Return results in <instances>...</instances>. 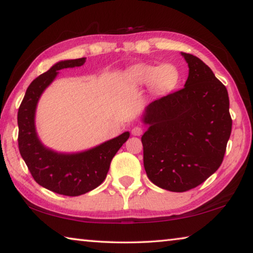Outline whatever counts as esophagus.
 Wrapping results in <instances>:
<instances>
[{"label": "esophagus", "mask_w": 253, "mask_h": 253, "mask_svg": "<svg viewBox=\"0 0 253 253\" xmlns=\"http://www.w3.org/2000/svg\"><path fill=\"white\" fill-rule=\"evenodd\" d=\"M142 134H143V128H142V127L135 126V127L131 129V135H134V136H140Z\"/></svg>", "instance_id": "esophagus-1"}]
</instances>
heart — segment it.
Wrapping results in <instances>:
<instances>
[{
  "label": "heart",
  "mask_w": 253,
  "mask_h": 253,
  "mask_svg": "<svg viewBox=\"0 0 253 253\" xmlns=\"http://www.w3.org/2000/svg\"><path fill=\"white\" fill-rule=\"evenodd\" d=\"M124 83L128 87L137 88L151 84L152 90L162 95L174 90L179 83V71L174 65L162 66L137 65L128 69L124 75Z\"/></svg>",
  "instance_id": "obj_1"
}]
</instances>
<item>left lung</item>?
<instances>
[{"mask_svg":"<svg viewBox=\"0 0 253 253\" xmlns=\"http://www.w3.org/2000/svg\"><path fill=\"white\" fill-rule=\"evenodd\" d=\"M188 66L184 88L149 104L142 136L148 178L170 192L199 186L220 168L232 129L225 85L202 60L181 53Z\"/></svg>","mask_w":253,"mask_h":253,"instance_id":"left-lung-1","label":"left lung"}]
</instances>
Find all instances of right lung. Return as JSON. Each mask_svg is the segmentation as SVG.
Here are the masks:
<instances>
[{
  "label": "right lung",
  "instance_id": "1",
  "mask_svg": "<svg viewBox=\"0 0 253 253\" xmlns=\"http://www.w3.org/2000/svg\"><path fill=\"white\" fill-rule=\"evenodd\" d=\"M85 58L63 60L34 79L27 89L18 113L19 151L30 173L39 185L54 193L78 196L105 181L110 162L129 138L125 131L115 138L79 153H58L45 147L36 130V110L42 92L52 83L58 71L83 66Z\"/></svg>",
  "mask_w": 253,
  "mask_h": 253
}]
</instances>
